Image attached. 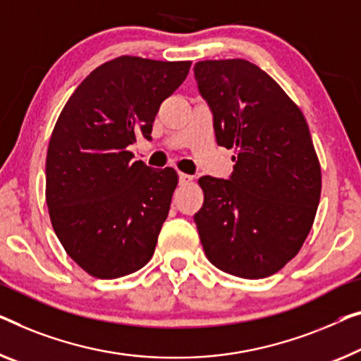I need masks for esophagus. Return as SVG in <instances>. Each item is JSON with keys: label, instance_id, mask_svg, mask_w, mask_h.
I'll return each mask as SVG.
<instances>
[{"label": "esophagus", "instance_id": "34e87169", "mask_svg": "<svg viewBox=\"0 0 361 361\" xmlns=\"http://www.w3.org/2000/svg\"><path fill=\"white\" fill-rule=\"evenodd\" d=\"M178 176H180V183H181V185H186V183H190V181H192V176H191V175H186V173H180Z\"/></svg>", "mask_w": 361, "mask_h": 361}]
</instances>
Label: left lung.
<instances>
[{"label":"left lung","instance_id":"1","mask_svg":"<svg viewBox=\"0 0 361 361\" xmlns=\"http://www.w3.org/2000/svg\"><path fill=\"white\" fill-rule=\"evenodd\" d=\"M214 115L215 141L235 149L230 180L202 176L195 214L207 259L243 279H264L298 255L321 197V165L303 113L246 60L195 64Z\"/></svg>","mask_w":361,"mask_h":361}]
</instances>
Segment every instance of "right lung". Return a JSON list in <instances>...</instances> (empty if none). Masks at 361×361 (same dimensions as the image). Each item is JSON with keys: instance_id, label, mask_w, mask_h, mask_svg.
I'll return each instance as SVG.
<instances>
[{"instance_id": "1", "label": "right lung", "mask_w": 361, "mask_h": 361, "mask_svg": "<svg viewBox=\"0 0 361 361\" xmlns=\"http://www.w3.org/2000/svg\"><path fill=\"white\" fill-rule=\"evenodd\" d=\"M191 61L118 56L78 85L53 128L45 197L64 251L97 279H118L154 255L178 173L133 162L128 146L150 139L160 104Z\"/></svg>"}]
</instances>
